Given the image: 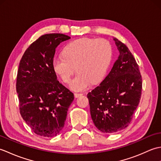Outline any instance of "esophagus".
<instances>
[{"label":"esophagus","instance_id":"34e87169","mask_svg":"<svg viewBox=\"0 0 161 161\" xmlns=\"http://www.w3.org/2000/svg\"><path fill=\"white\" fill-rule=\"evenodd\" d=\"M82 95H83V93H74V95H75V97H79L81 96Z\"/></svg>","mask_w":161,"mask_h":161}]
</instances>
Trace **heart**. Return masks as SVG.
Listing matches in <instances>:
<instances>
[{
    "label": "heart",
    "instance_id": "obj_1",
    "mask_svg": "<svg viewBox=\"0 0 161 161\" xmlns=\"http://www.w3.org/2000/svg\"><path fill=\"white\" fill-rule=\"evenodd\" d=\"M62 54L53 61L54 72L68 83L75 67L77 73L69 86L73 90L82 91L91 83L100 82L105 76L112 60L113 49L107 40L86 37L68 43Z\"/></svg>",
    "mask_w": 161,
    "mask_h": 161
}]
</instances>
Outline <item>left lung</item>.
I'll return each mask as SVG.
<instances>
[{
	"label": "left lung",
	"instance_id": "left-lung-1",
	"mask_svg": "<svg viewBox=\"0 0 161 161\" xmlns=\"http://www.w3.org/2000/svg\"><path fill=\"white\" fill-rule=\"evenodd\" d=\"M119 53L104 80L87 95L95 126L112 133L127 127L140 102L142 77L133 54L125 43L114 38Z\"/></svg>",
	"mask_w": 161,
	"mask_h": 161
}]
</instances>
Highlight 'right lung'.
<instances>
[{
	"instance_id": "right-lung-1",
	"label": "right lung",
	"mask_w": 161,
	"mask_h": 161,
	"mask_svg": "<svg viewBox=\"0 0 161 161\" xmlns=\"http://www.w3.org/2000/svg\"><path fill=\"white\" fill-rule=\"evenodd\" d=\"M69 39L58 33L41 36L20 61L16 85L20 114L30 129L43 137L59 134L74 100L73 93L57 80L53 68L56 47Z\"/></svg>"
}]
</instances>
